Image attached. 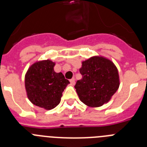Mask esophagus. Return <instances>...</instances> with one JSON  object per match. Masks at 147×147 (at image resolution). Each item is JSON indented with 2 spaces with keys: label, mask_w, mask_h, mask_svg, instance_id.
Listing matches in <instances>:
<instances>
[{
  "label": "esophagus",
  "mask_w": 147,
  "mask_h": 147,
  "mask_svg": "<svg viewBox=\"0 0 147 147\" xmlns=\"http://www.w3.org/2000/svg\"><path fill=\"white\" fill-rule=\"evenodd\" d=\"M70 82H71L72 85H74V84H75V79H74V78H72L71 80H70Z\"/></svg>",
  "instance_id": "34e87169"
}]
</instances>
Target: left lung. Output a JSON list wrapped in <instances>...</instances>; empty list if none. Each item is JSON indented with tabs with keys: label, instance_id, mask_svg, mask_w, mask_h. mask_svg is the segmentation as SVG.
<instances>
[{
	"label": "left lung",
	"instance_id": "left-lung-1",
	"mask_svg": "<svg viewBox=\"0 0 147 147\" xmlns=\"http://www.w3.org/2000/svg\"><path fill=\"white\" fill-rule=\"evenodd\" d=\"M82 76L74 88L81 102L91 107L102 106L110 100L119 87L117 67L102 57H93L82 62Z\"/></svg>",
	"mask_w": 147,
	"mask_h": 147
}]
</instances>
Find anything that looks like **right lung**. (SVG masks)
Segmentation results:
<instances>
[{
  "instance_id": "obj_1",
  "label": "right lung",
  "mask_w": 147,
  "mask_h": 147,
  "mask_svg": "<svg viewBox=\"0 0 147 147\" xmlns=\"http://www.w3.org/2000/svg\"><path fill=\"white\" fill-rule=\"evenodd\" d=\"M54 65L55 63L49 59L35 62L25 76L28 99L45 110H51L59 105L62 92L70 83L62 73L54 71Z\"/></svg>"
}]
</instances>
